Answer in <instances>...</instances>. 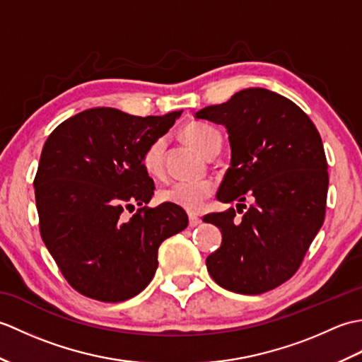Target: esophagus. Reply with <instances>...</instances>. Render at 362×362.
I'll return each mask as SVG.
<instances>
[{"label": "esophagus", "instance_id": "34e87169", "mask_svg": "<svg viewBox=\"0 0 362 362\" xmlns=\"http://www.w3.org/2000/svg\"><path fill=\"white\" fill-rule=\"evenodd\" d=\"M188 219H189V227H197L201 224V218H199L197 214H189Z\"/></svg>", "mask_w": 362, "mask_h": 362}]
</instances>
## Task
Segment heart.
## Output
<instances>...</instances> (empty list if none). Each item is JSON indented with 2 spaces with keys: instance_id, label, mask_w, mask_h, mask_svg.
<instances>
[{
  "instance_id": "obj_1",
  "label": "heart",
  "mask_w": 362,
  "mask_h": 362,
  "mask_svg": "<svg viewBox=\"0 0 362 362\" xmlns=\"http://www.w3.org/2000/svg\"><path fill=\"white\" fill-rule=\"evenodd\" d=\"M183 138L199 151L206 156L211 146L221 141V135L216 129L205 124H189L183 129ZM163 153L165 140L152 141L146 148L141 163L144 171L151 175H160L163 171ZM213 193V183L209 180H180L173 182L158 191V199L165 204H173L187 211H197L202 209L206 199Z\"/></svg>"
}]
</instances>
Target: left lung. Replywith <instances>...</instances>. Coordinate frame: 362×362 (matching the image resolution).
I'll list each match as a JSON object with an SVG mask.
<instances>
[{
  "label": "left lung",
  "mask_w": 362,
  "mask_h": 362,
  "mask_svg": "<svg viewBox=\"0 0 362 362\" xmlns=\"http://www.w3.org/2000/svg\"><path fill=\"white\" fill-rule=\"evenodd\" d=\"M227 129L232 160L218 189L224 204H253L204 216L222 233L206 269L221 288L257 296L296 274L324 224L328 165L316 126L298 105L266 88L238 91L196 113ZM245 209V205H244Z\"/></svg>",
  "instance_id": "1"
}]
</instances>
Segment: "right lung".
<instances>
[{"label": "right lung", "mask_w": 362, "mask_h": 362, "mask_svg": "<svg viewBox=\"0 0 362 362\" xmlns=\"http://www.w3.org/2000/svg\"><path fill=\"white\" fill-rule=\"evenodd\" d=\"M180 115L141 118L96 107L46 140L34 180L42 240L81 294L112 303L140 294L158 267L160 244L187 228L180 206H143L156 189L143 153ZM134 203L142 209L126 220L124 206Z\"/></svg>", "instance_id": "add662e5"}]
</instances>
